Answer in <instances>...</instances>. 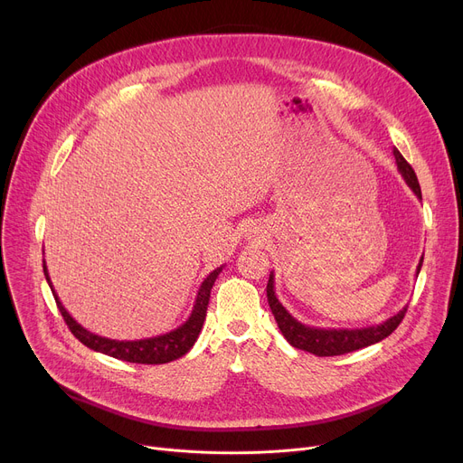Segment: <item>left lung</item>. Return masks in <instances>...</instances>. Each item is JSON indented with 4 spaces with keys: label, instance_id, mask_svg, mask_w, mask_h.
Returning <instances> with one entry per match:
<instances>
[{
    "label": "left lung",
    "instance_id": "obj_1",
    "mask_svg": "<svg viewBox=\"0 0 463 463\" xmlns=\"http://www.w3.org/2000/svg\"><path fill=\"white\" fill-rule=\"evenodd\" d=\"M394 157H396L398 170L403 176L405 184L422 201V193H420V185H419L415 170H412V166L403 159V156L396 148H394ZM422 262H424V255L420 257V262L417 266V276L422 269ZM266 297H269L270 309H272L276 323L287 342L297 349L307 351V353L317 354V356L345 354V353H353L362 347H368V345L381 342V339L388 337L398 328V325L403 321L405 311H407V306H405L403 309H400L394 315V317L386 319L381 325L366 326V328H353V330L351 328H315V326L302 325L298 319H295L293 315H290L283 307V304L278 300L276 290H274V272H270L269 285H266Z\"/></svg>",
    "mask_w": 463,
    "mask_h": 463
}]
</instances>
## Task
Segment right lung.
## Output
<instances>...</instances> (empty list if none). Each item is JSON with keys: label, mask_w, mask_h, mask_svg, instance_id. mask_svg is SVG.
Masks as SVG:
<instances>
[{"label": "right lung", "mask_w": 463, "mask_h": 463, "mask_svg": "<svg viewBox=\"0 0 463 463\" xmlns=\"http://www.w3.org/2000/svg\"><path fill=\"white\" fill-rule=\"evenodd\" d=\"M223 266H219L213 272H210L206 276V279L203 281L197 298H194V306L193 311L189 315V319L180 325L178 328L170 330L166 334L156 335V337H146V339H137V342H118V339H110V337H103L97 335L90 330H86L82 325H79L75 319L71 317L69 311L63 307V304L60 302L56 290L52 287L51 278H48V270H46V262L43 260V272L44 278L52 288V295L56 298L58 309L63 315V321L67 323L69 330L72 332L79 342H82L86 347L109 354L112 358L118 360H126V362H133V364H166L173 362L180 356H184L193 345L197 342V337L203 330L204 319H206V309H208V302H210V290L217 279V276L222 274Z\"/></svg>", "instance_id": "right-lung-1"}]
</instances>
